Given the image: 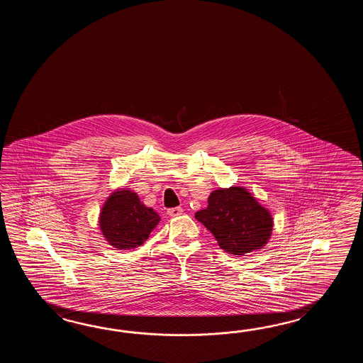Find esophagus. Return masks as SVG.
Listing matches in <instances>:
<instances>
[{
    "label": "esophagus",
    "instance_id": "1",
    "mask_svg": "<svg viewBox=\"0 0 363 363\" xmlns=\"http://www.w3.org/2000/svg\"><path fill=\"white\" fill-rule=\"evenodd\" d=\"M167 214L170 216H179L183 214V208H171L167 210Z\"/></svg>",
    "mask_w": 363,
    "mask_h": 363
}]
</instances>
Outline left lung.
Segmentation results:
<instances>
[{
  "mask_svg": "<svg viewBox=\"0 0 363 363\" xmlns=\"http://www.w3.org/2000/svg\"><path fill=\"white\" fill-rule=\"evenodd\" d=\"M194 216L214 235L224 252L235 255L262 249L274 227L270 211L244 186L219 188L210 193L208 208Z\"/></svg>",
  "mask_w": 363,
  "mask_h": 363,
  "instance_id": "left-lung-1",
  "label": "left lung"
}]
</instances>
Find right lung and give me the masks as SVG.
Listing matches in <instances>:
<instances>
[{
  "label": "right lung",
  "instance_id": "1",
  "mask_svg": "<svg viewBox=\"0 0 363 363\" xmlns=\"http://www.w3.org/2000/svg\"><path fill=\"white\" fill-rule=\"evenodd\" d=\"M161 216L140 201L131 189H116L101 208V232L111 247L130 250L140 247L160 223Z\"/></svg>",
  "mask_w": 363,
  "mask_h": 363
}]
</instances>
